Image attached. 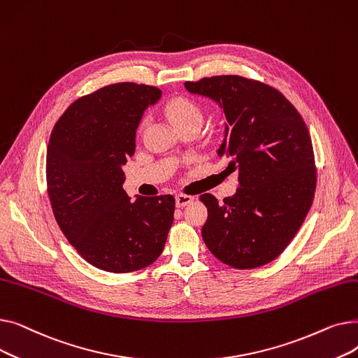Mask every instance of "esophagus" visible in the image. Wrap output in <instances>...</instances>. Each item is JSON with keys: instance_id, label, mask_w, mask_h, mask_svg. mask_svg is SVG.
Wrapping results in <instances>:
<instances>
[{"instance_id": "1", "label": "esophagus", "mask_w": 358, "mask_h": 358, "mask_svg": "<svg viewBox=\"0 0 358 358\" xmlns=\"http://www.w3.org/2000/svg\"><path fill=\"white\" fill-rule=\"evenodd\" d=\"M194 201L193 196L189 194H177L176 196V203H177V208H185L187 204H190Z\"/></svg>"}]
</instances>
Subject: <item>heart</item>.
<instances>
[{
    "label": "heart",
    "mask_w": 358,
    "mask_h": 358,
    "mask_svg": "<svg viewBox=\"0 0 358 358\" xmlns=\"http://www.w3.org/2000/svg\"><path fill=\"white\" fill-rule=\"evenodd\" d=\"M165 115L169 117L177 127L185 126V124H199L203 120V108L201 106L189 97L184 96H176L169 99L164 104ZM143 126V122L141 123Z\"/></svg>",
    "instance_id": "b5f03b06"
}]
</instances>
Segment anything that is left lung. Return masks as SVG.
I'll return each mask as SVG.
<instances>
[{
    "label": "left lung",
    "mask_w": 358,
    "mask_h": 358,
    "mask_svg": "<svg viewBox=\"0 0 358 358\" xmlns=\"http://www.w3.org/2000/svg\"><path fill=\"white\" fill-rule=\"evenodd\" d=\"M219 103L227 136L217 154L238 171V192L223 203L206 193L201 236L223 264L251 270L283 252L310 209L316 190L312 139L303 117L278 90L239 75L184 83Z\"/></svg>",
    "instance_id": "obj_1"
}]
</instances>
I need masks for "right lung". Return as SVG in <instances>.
I'll return each instance as SVG.
<instances>
[{
  "instance_id": "right-lung-1",
  "label": "right lung",
  "mask_w": 358,
  "mask_h": 358,
  "mask_svg": "<svg viewBox=\"0 0 358 358\" xmlns=\"http://www.w3.org/2000/svg\"><path fill=\"white\" fill-rule=\"evenodd\" d=\"M161 94L135 83L101 87L75 100L50 134L46 184L53 216L78 254L108 273L155 262L174 222L171 194L131 201L123 190L122 166L135 154L143 110Z\"/></svg>"
}]
</instances>
